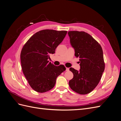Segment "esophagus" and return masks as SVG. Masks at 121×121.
<instances>
[{
	"mask_svg": "<svg viewBox=\"0 0 121 121\" xmlns=\"http://www.w3.org/2000/svg\"><path fill=\"white\" fill-rule=\"evenodd\" d=\"M69 71V68H66V71Z\"/></svg>",
	"mask_w": 121,
	"mask_h": 121,
	"instance_id": "obj_1",
	"label": "esophagus"
}]
</instances>
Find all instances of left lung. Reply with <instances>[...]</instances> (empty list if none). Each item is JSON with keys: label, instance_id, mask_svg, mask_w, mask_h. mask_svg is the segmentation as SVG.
Here are the masks:
<instances>
[{"label": "left lung", "instance_id": "1", "mask_svg": "<svg viewBox=\"0 0 121 121\" xmlns=\"http://www.w3.org/2000/svg\"><path fill=\"white\" fill-rule=\"evenodd\" d=\"M68 33L75 56L80 58V63L79 71L69 69L74 77L69 81V86L77 93L87 94L97 86L104 72L103 51L99 44L87 33L73 31Z\"/></svg>", "mask_w": 121, "mask_h": 121}]
</instances>
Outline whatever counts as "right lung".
Returning <instances> with one entry per match:
<instances>
[{"label":"right lung","mask_w":121,"mask_h":121,"mask_svg":"<svg viewBox=\"0 0 121 121\" xmlns=\"http://www.w3.org/2000/svg\"><path fill=\"white\" fill-rule=\"evenodd\" d=\"M66 31L43 30L36 33L24 45L21 53L22 71L32 88L43 93L53 88L57 77L65 70L64 65L56 66L49 62L63 41Z\"/></svg>","instance_id":"add662e5"}]
</instances>
